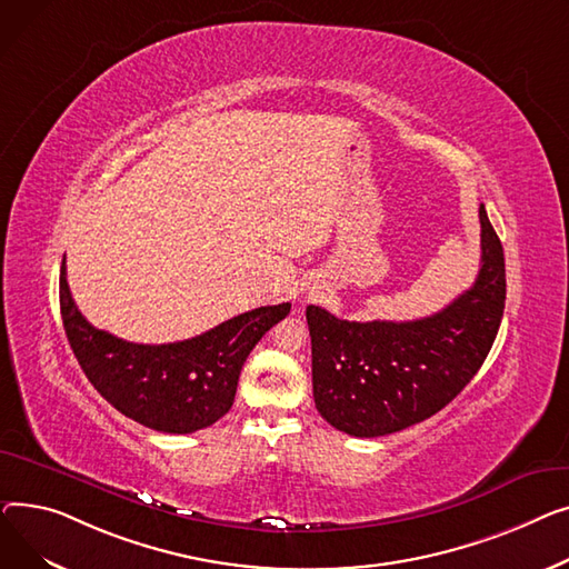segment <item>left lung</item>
I'll return each mask as SVG.
<instances>
[{
  "mask_svg": "<svg viewBox=\"0 0 569 569\" xmlns=\"http://www.w3.org/2000/svg\"><path fill=\"white\" fill-rule=\"evenodd\" d=\"M480 271L441 312L416 321H347L308 306L317 411L360 439L439 413L482 367L503 319L506 257L480 207Z\"/></svg>",
  "mask_w": 569,
  "mask_h": 569,
  "instance_id": "8db88e82",
  "label": "left lung"
}]
</instances>
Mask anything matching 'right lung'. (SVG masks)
I'll list each match as a JSON object with an SVG mask.
<instances>
[{"label":"right lung","mask_w":569,"mask_h":569,"mask_svg":"<svg viewBox=\"0 0 569 569\" xmlns=\"http://www.w3.org/2000/svg\"><path fill=\"white\" fill-rule=\"evenodd\" d=\"M66 338L91 386L126 418L167 433H192L222 418L254 345L291 310L289 303L243 312L202 336L172 345H136L93 328L59 276Z\"/></svg>","instance_id":"right-lung-1"}]
</instances>
